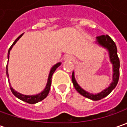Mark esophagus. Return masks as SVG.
I'll use <instances>...</instances> for the list:
<instances>
[{
  "label": "esophagus",
  "mask_w": 127,
  "mask_h": 127,
  "mask_svg": "<svg viewBox=\"0 0 127 127\" xmlns=\"http://www.w3.org/2000/svg\"><path fill=\"white\" fill-rule=\"evenodd\" d=\"M74 57L69 54H66V56H64V60L66 61H74Z\"/></svg>",
  "instance_id": "esophagus-1"
}]
</instances>
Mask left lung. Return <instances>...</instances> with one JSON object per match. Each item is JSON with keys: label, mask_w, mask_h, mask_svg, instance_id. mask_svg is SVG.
<instances>
[{"label": "left lung", "mask_w": 127, "mask_h": 127, "mask_svg": "<svg viewBox=\"0 0 127 127\" xmlns=\"http://www.w3.org/2000/svg\"><path fill=\"white\" fill-rule=\"evenodd\" d=\"M96 39H97L96 42L99 45L105 47L109 52L110 62L112 63V67H113V76H112L113 81L111 83L110 85L107 88H106L105 90H102V92L97 93V94H92L88 92H86L83 88H81L80 85L77 83L76 79H75L74 72H73V73H72V82H73V84L74 85L76 90L81 95L87 98H89L90 100H100L109 95L112 91V90L116 87V85H117L119 78H120V59L117 56V46L115 44V42L111 39L110 36H108L107 34L101 35V36L96 37Z\"/></svg>", "instance_id": "1"}]
</instances>
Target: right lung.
<instances>
[{
    "instance_id": "obj_1",
    "label": "right lung",
    "mask_w": 127,
    "mask_h": 127,
    "mask_svg": "<svg viewBox=\"0 0 127 127\" xmlns=\"http://www.w3.org/2000/svg\"><path fill=\"white\" fill-rule=\"evenodd\" d=\"M22 34H20L19 37H17V39H15V41L13 42V44H12V45H11V46L10 47V49H9V50H8V53H7V58H8V59H9L10 51V50L12 49V46L15 44V43H16V42H17L18 40H19V39L22 37ZM61 64V62H59V63H57L56 64H55L54 66L51 68V70H50V72H49V77H48V81H47V83H46V87H45V88L44 89V90H43V91H42L40 93H39V94H37V95H22V94H21V93H17V91H15V90H14L12 87L10 86V90H11V91H12V94L15 95L16 97L19 98L20 100H22V101H24V102H27V103H29V104H35V103H37V102H39L42 101V100H44V98H46V96H47V95H48V94H49V90H50V88H51V77H52V76H53V74H54V71H56V68H57L59 66H60ZM6 73H7V78H8V73H7V66H6Z\"/></svg>"
}]
</instances>
